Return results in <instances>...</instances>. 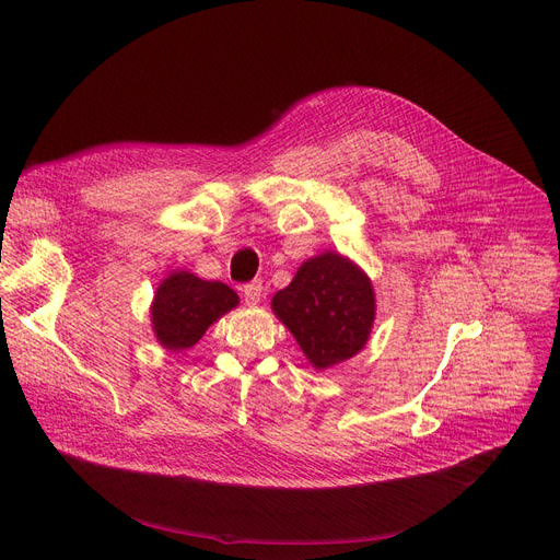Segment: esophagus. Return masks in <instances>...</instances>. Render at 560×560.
I'll return each instance as SVG.
<instances>
[{
  "instance_id": "obj_1",
  "label": "esophagus",
  "mask_w": 560,
  "mask_h": 560,
  "mask_svg": "<svg viewBox=\"0 0 560 560\" xmlns=\"http://www.w3.org/2000/svg\"><path fill=\"white\" fill-rule=\"evenodd\" d=\"M244 296L246 303H259L264 296V283L261 281H250L244 285Z\"/></svg>"
}]
</instances>
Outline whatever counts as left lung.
<instances>
[{"label": "left lung", "instance_id": "8db88e82", "mask_svg": "<svg viewBox=\"0 0 560 560\" xmlns=\"http://www.w3.org/2000/svg\"><path fill=\"white\" fill-rule=\"evenodd\" d=\"M272 310L316 370L332 368L363 350L374 324V290L368 275L339 253L307 259Z\"/></svg>", "mask_w": 560, "mask_h": 560}]
</instances>
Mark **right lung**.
Segmentation results:
<instances>
[{
    "label": "right lung",
    "instance_id": "right-lung-1",
    "mask_svg": "<svg viewBox=\"0 0 560 560\" xmlns=\"http://www.w3.org/2000/svg\"><path fill=\"white\" fill-rule=\"evenodd\" d=\"M236 303V292L221 281H203L186 270L171 272L150 305L154 337L171 352L188 350Z\"/></svg>",
    "mask_w": 560,
    "mask_h": 560
}]
</instances>
